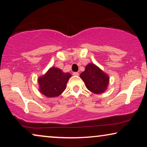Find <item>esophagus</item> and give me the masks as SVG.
Segmentation results:
<instances>
[{
	"mask_svg": "<svg viewBox=\"0 0 147 147\" xmlns=\"http://www.w3.org/2000/svg\"><path fill=\"white\" fill-rule=\"evenodd\" d=\"M73 76H79V73H78V72H74Z\"/></svg>",
	"mask_w": 147,
	"mask_h": 147,
	"instance_id": "34e87169",
	"label": "esophagus"
}]
</instances>
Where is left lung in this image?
Wrapping results in <instances>:
<instances>
[{
  "instance_id": "obj_1",
  "label": "left lung",
  "mask_w": 147,
  "mask_h": 147,
  "mask_svg": "<svg viewBox=\"0 0 147 147\" xmlns=\"http://www.w3.org/2000/svg\"><path fill=\"white\" fill-rule=\"evenodd\" d=\"M80 78L85 84L86 87L92 93L100 94L107 90L110 78L94 63H88L85 71L80 74Z\"/></svg>"
}]
</instances>
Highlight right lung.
Masks as SVG:
<instances>
[{
	"label": "right lung",
	"mask_w": 147,
	"mask_h": 147,
	"mask_svg": "<svg viewBox=\"0 0 147 147\" xmlns=\"http://www.w3.org/2000/svg\"><path fill=\"white\" fill-rule=\"evenodd\" d=\"M71 77L68 72L64 73L55 67H50L44 75L38 78L39 92L46 97H57L65 90L66 84Z\"/></svg>",
	"instance_id": "right-lung-1"
}]
</instances>
